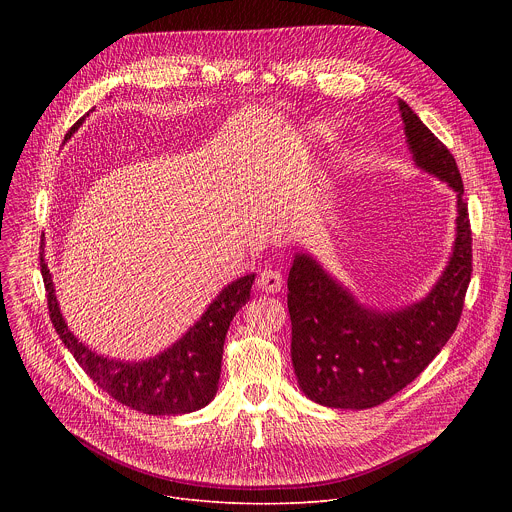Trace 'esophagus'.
Returning <instances> with one entry per match:
<instances>
[{
  "mask_svg": "<svg viewBox=\"0 0 512 512\" xmlns=\"http://www.w3.org/2000/svg\"><path fill=\"white\" fill-rule=\"evenodd\" d=\"M281 285H283V277L275 269H263L257 277V287L267 291V294H275V291L281 289Z\"/></svg>",
  "mask_w": 512,
  "mask_h": 512,
  "instance_id": "obj_1",
  "label": "esophagus"
}]
</instances>
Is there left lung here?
<instances>
[{
    "instance_id": "left-lung-1",
    "label": "left lung",
    "mask_w": 512,
    "mask_h": 512,
    "mask_svg": "<svg viewBox=\"0 0 512 512\" xmlns=\"http://www.w3.org/2000/svg\"><path fill=\"white\" fill-rule=\"evenodd\" d=\"M417 168L456 192V239L429 294L397 310L362 306L310 253H296L287 277L291 362L300 389L334 409H369L407 387L454 334L472 273V231L454 156L399 99Z\"/></svg>"
}]
</instances>
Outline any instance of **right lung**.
Here are the masks:
<instances>
[{
    "instance_id": "right-lung-1",
    "label": "right lung",
    "mask_w": 512,
    "mask_h": 512,
    "mask_svg": "<svg viewBox=\"0 0 512 512\" xmlns=\"http://www.w3.org/2000/svg\"><path fill=\"white\" fill-rule=\"evenodd\" d=\"M83 119L75 123L68 137ZM40 267L50 320L60 340L97 387L117 403L148 415H182L198 411L214 399L221 379L227 330L235 314L249 302L255 273L229 283L210 302L200 320L164 352L145 360H115L91 350L66 326L54 294L50 269L44 261V239L40 243Z\"/></svg>"
}]
</instances>
